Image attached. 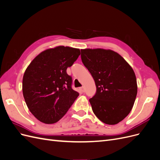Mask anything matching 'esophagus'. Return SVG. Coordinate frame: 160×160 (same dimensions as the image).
Returning a JSON list of instances; mask_svg holds the SVG:
<instances>
[{"label": "esophagus", "instance_id": "34e87169", "mask_svg": "<svg viewBox=\"0 0 160 160\" xmlns=\"http://www.w3.org/2000/svg\"><path fill=\"white\" fill-rule=\"evenodd\" d=\"M79 90H80L81 92H83V93H84V92H85V88H84L83 86V87H81V88H79Z\"/></svg>", "mask_w": 160, "mask_h": 160}]
</instances>
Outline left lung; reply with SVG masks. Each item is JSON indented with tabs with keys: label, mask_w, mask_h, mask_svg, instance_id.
Returning a JSON list of instances; mask_svg holds the SVG:
<instances>
[{
	"label": "left lung",
	"mask_w": 160,
	"mask_h": 160,
	"mask_svg": "<svg viewBox=\"0 0 160 160\" xmlns=\"http://www.w3.org/2000/svg\"><path fill=\"white\" fill-rule=\"evenodd\" d=\"M81 60L97 88L89 99L93 113L104 123L115 125L132 109L138 93L135 72L118 52L103 49H81Z\"/></svg>",
	"instance_id": "8db88e82"
}]
</instances>
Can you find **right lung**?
<instances>
[{"instance_id": "1", "label": "right lung", "mask_w": 160, "mask_h": 160, "mask_svg": "<svg viewBox=\"0 0 160 160\" xmlns=\"http://www.w3.org/2000/svg\"><path fill=\"white\" fill-rule=\"evenodd\" d=\"M81 52L79 49L58 46L38 54L27 67L22 78V93L27 107L40 122L60 120L79 96L67 73Z\"/></svg>"}]
</instances>
